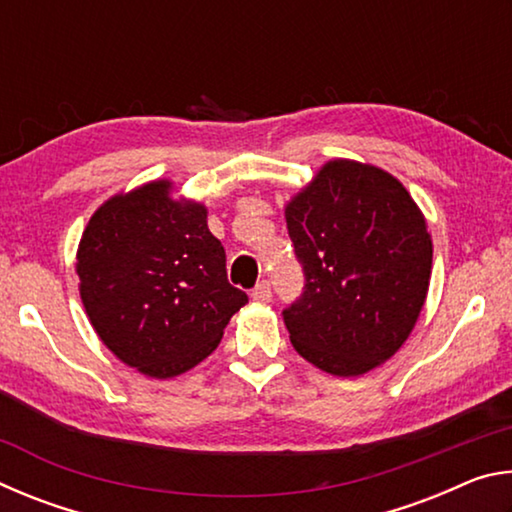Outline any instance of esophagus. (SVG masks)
Instances as JSON below:
<instances>
[{
    "mask_svg": "<svg viewBox=\"0 0 512 512\" xmlns=\"http://www.w3.org/2000/svg\"><path fill=\"white\" fill-rule=\"evenodd\" d=\"M250 298H253L255 302H268L271 300V284L262 280L253 291H250Z\"/></svg>",
    "mask_w": 512,
    "mask_h": 512,
    "instance_id": "obj_1",
    "label": "esophagus"
}]
</instances>
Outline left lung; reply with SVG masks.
Segmentation results:
<instances>
[{
    "instance_id": "8db88e82",
    "label": "left lung",
    "mask_w": 512,
    "mask_h": 512,
    "mask_svg": "<svg viewBox=\"0 0 512 512\" xmlns=\"http://www.w3.org/2000/svg\"><path fill=\"white\" fill-rule=\"evenodd\" d=\"M284 219L305 271V291L284 309L293 348L329 375H366L402 348L427 300L424 214L388 171L336 158Z\"/></svg>"
}]
</instances>
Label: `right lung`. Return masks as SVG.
Masks as SVG:
<instances>
[{
    "label": "right lung",
    "mask_w": 512,
    "mask_h": 512,
    "mask_svg": "<svg viewBox=\"0 0 512 512\" xmlns=\"http://www.w3.org/2000/svg\"><path fill=\"white\" fill-rule=\"evenodd\" d=\"M171 180L108 198L76 250L81 300L101 343L126 366L171 379L216 350L248 296L228 282L207 207Z\"/></svg>",
    "instance_id": "add662e5"
}]
</instances>
